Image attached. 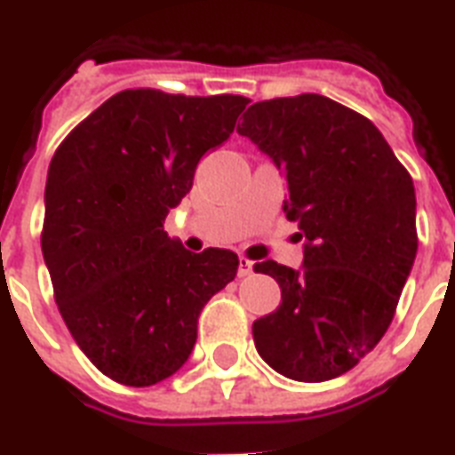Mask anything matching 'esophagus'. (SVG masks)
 Returning <instances> with one entry per match:
<instances>
[{"instance_id": "34e87169", "label": "esophagus", "mask_w": 455, "mask_h": 455, "mask_svg": "<svg viewBox=\"0 0 455 455\" xmlns=\"http://www.w3.org/2000/svg\"><path fill=\"white\" fill-rule=\"evenodd\" d=\"M252 268H254L252 261L247 259V257H240V259H238V275H240V278L250 275V273H252Z\"/></svg>"}]
</instances>
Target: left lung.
<instances>
[{
	"mask_svg": "<svg viewBox=\"0 0 455 455\" xmlns=\"http://www.w3.org/2000/svg\"><path fill=\"white\" fill-rule=\"evenodd\" d=\"M238 132L283 170L287 220L306 238L301 271L254 264L283 294L254 320V346L287 379L330 381L393 323L419 250L411 175L367 116L324 95L254 102Z\"/></svg>",
	"mask_w": 455,
	"mask_h": 455,
	"instance_id": "8db88e82",
	"label": "left lung"
}]
</instances>
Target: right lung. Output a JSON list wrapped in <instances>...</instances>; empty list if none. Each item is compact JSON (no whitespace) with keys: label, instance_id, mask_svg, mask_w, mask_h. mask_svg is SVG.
Masks as SVG:
<instances>
[{"label":"right lung","instance_id":"right-lung-1","mask_svg":"<svg viewBox=\"0 0 455 455\" xmlns=\"http://www.w3.org/2000/svg\"><path fill=\"white\" fill-rule=\"evenodd\" d=\"M247 102L128 88L51 158L42 252L55 304L76 346L112 381L144 387L175 374L191 355L203 306L235 278L238 254H191L164 221Z\"/></svg>","mask_w":455,"mask_h":455}]
</instances>
